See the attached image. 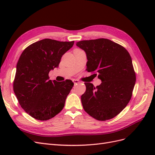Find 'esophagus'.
<instances>
[{
	"mask_svg": "<svg viewBox=\"0 0 155 155\" xmlns=\"http://www.w3.org/2000/svg\"><path fill=\"white\" fill-rule=\"evenodd\" d=\"M72 81L74 82V85H76V84H78V83H79V80H78V79H73Z\"/></svg>",
	"mask_w": 155,
	"mask_h": 155,
	"instance_id": "34e87169",
	"label": "esophagus"
}]
</instances>
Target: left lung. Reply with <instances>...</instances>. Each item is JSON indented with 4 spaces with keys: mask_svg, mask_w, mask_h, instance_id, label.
Instances as JSON below:
<instances>
[{
    "mask_svg": "<svg viewBox=\"0 0 155 155\" xmlns=\"http://www.w3.org/2000/svg\"><path fill=\"white\" fill-rule=\"evenodd\" d=\"M76 45L86 53V70L101 81L94 87L85 83L81 100L84 110L97 120L114 118L129 102L136 82L132 59L124 47L107 39L81 41Z\"/></svg>",
    "mask_w": 155,
    "mask_h": 155,
    "instance_id": "8db88e82",
    "label": "left lung"
}]
</instances>
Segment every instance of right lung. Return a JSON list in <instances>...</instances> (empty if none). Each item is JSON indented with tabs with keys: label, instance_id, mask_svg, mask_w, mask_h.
Segmentation results:
<instances>
[{
	"label": "right lung",
	"instance_id": "obj_1",
	"mask_svg": "<svg viewBox=\"0 0 155 155\" xmlns=\"http://www.w3.org/2000/svg\"><path fill=\"white\" fill-rule=\"evenodd\" d=\"M74 43L45 39L28 46L18 59L13 91L21 107L35 119L48 120L63 109L74 83L51 81L48 74Z\"/></svg>",
	"mask_w": 155,
	"mask_h": 155
}]
</instances>
